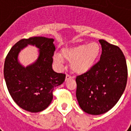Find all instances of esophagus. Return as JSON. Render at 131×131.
Segmentation results:
<instances>
[{
  "instance_id": "esophagus-1",
  "label": "esophagus",
  "mask_w": 131,
  "mask_h": 131,
  "mask_svg": "<svg viewBox=\"0 0 131 131\" xmlns=\"http://www.w3.org/2000/svg\"><path fill=\"white\" fill-rule=\"evenodd\" d=\"M71 78H73V77H72L71 75H69V74H67V75H66V78H65L66 80H69V79H71Z\"/></svg>"
}]
</instances>
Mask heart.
<instances>
[{
  "instance_id": "heart-1",
  "label": "heart",
  "mask_w": 131,
  "mask_h": 131,
  "mask_svg": "<svg viewBox=\"0 0 131 131\" xmlns=\"http://www.w3.org/2000/svg\"><path fill=\"white\" fill-rule=\"evenodd\" d=\"M101 48L97 43L83 44L62 49L61 54L55 53L53 61L60 68L63 67L64 58L71 62V67L74 72L83 73L92 68L99 55Z\"/></svg>"
}]
</instances>
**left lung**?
Wrapping results in <instances>:
<instances>
[{"label": "left lung", "instance_id": "left-lung-1", "mask_svg": "<svg viewBox=\"0 0 131 131\" xmlns=\"http://www.w3.org/2000/svg\"><path fill=\"white\" fill-rule=\"evenodd\" d=\"M100 60L86 73L76 77V96L82 110L92 115L106 113L124 92L128 69L124 53L117 45L103 39Z\"/></svg>", "mask_w": 131, "mask_h": 131}]
</instances>
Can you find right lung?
I'll return each mask as SVG.
<instances>
[{"label": "right lung", "mask_w": 131, "mask_h": 131, "mask_svg": "<svg viewBox=\"0 0 131 131\" xmlns=\"http://www.w3.org/2000/svg\"><path fill=\"white\" fill-rule=\"evenodd\" d=\"M53 39L31 37L17 42L6 56L4 77L13 100L21 109L30 112H41L53 99L54 88L64 82L66 75L53 71L51 65L55 46ZM28 44L40 49L38 60L24 68L17 62V55Z\"/></svg>", "instance_id": "right-lung-1"}]
</instances>
